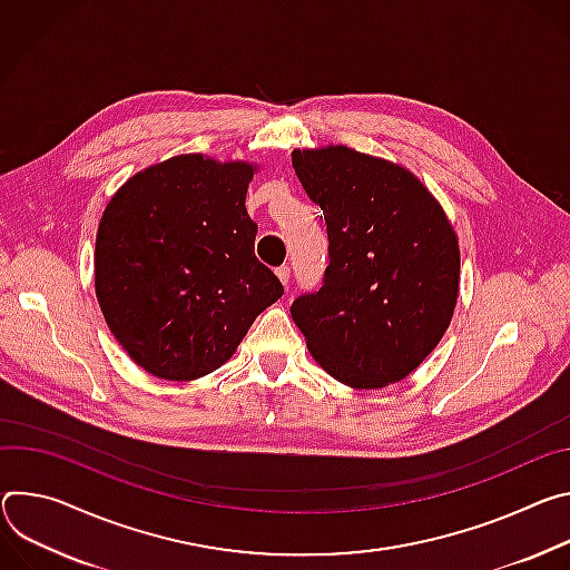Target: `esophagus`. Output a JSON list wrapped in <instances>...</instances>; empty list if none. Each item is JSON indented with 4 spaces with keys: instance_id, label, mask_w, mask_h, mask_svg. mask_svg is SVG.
Masks as SVG:
<instances>
[{
    "instance_id": "34e87169",
    "label": "esophagus",
    "mask_w": 570,
    "mask_h": 570,
    "mask_svg": "<svg viewBox=\"0 0 570 570\" xmlns=\"http://www.w3.org/2000/svg\"><path fill=\"white\" fill-rule=\"evenodd\" d=\"M276 276H278V281L287 287V283H289V267H287V265L278 267V269H276Z\"/></svg>"
}]
</instances>
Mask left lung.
<instances>
[{
  "instance_id": "left-lung-1",
  "label": "left lung",
  "mask_w": 570,
  "mask_h": 570,
  "mask_svg": "<svg viewBox=\"0 0 570 570\" xmlns=\"http://www.w3.org/2000/svg\"><path fill=\"white\" fill-rule=\"evenodd\" d=\"M292 165L328 230L324 285L289 307L307 351L348 387L403 381L453 317V226L423 183L390 160L340 145L296 149Z\"/></svg>"
}]
</instances>
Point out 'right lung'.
<instances>
[{
  "instance_id": "right-lung-1",
  "label": "right lung",
  "mask_w": 570,
  "mask_h": 570,
  "mask_svg": "<svg viewBox=\"0 0 570 570\" xmlns=\"http://www.w3.org/2000/svg\"><path fill=\"white\" fill-rule=\"evenodd\" d=\"M248 163L174 156L126 180L97 230L95 289L124 351L165 381L222 366L283 296L256 253Z\"/></svg>"
}]
</instances>
